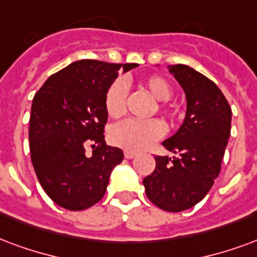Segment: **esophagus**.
Returning a JSON list of instances; mask_svg holds the SVG:
<instances>
[{
	"label": "esophagus",
	"instance_id": "1",
	"mask_svg": "<svg viewBox=\"0 0 257 257\" xmlns=\"http://www.w3.org/2000/svg\"><path fill=\"white\" fill-rule=\"evenodd\" d=\"M123 155H125V158H126V159H132V158L136 157L138 154L134 153V151H125V153H123Z\"/></svg>",
	"mask_w": 257,
	"mask_h": 257
}]
</instances>
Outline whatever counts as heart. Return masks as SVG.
<instances>
[{
	"label": "heart",
	"instance_id": "heart-1",
	"mask_svg": "<svg viewBox=\"0 0 257 257\" xmlns=\"http://www.w3.org/2000/svg\"><path fill=\"white\" fill-rule=\"evenodd\" d=\"M146 91L158 100V111L174 119L181 115L180 104L170 102L173 96V85L166 77L151 75L142 81ZM128 87L123 80H115L109 85L104 95L106 113L111 118H119L126 111ZM165 123L158 118L151 119H125L110 129V142L126 151H143L151 147L165 135Z\"/></svg>",
	"mask_w": 257,
	"mask_h": 257
}]
</instances>
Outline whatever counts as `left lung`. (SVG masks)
Returning <instances> with one entry per match:
<instances>
[{
    "instance_id": "obj_1",
    "label": "left lung",
    "mask_w": 257,
    "mask_h": 257,
    "mask_svg": "<svg viewBox=\"0 0 257 257\" xmlns=\"http://www.w3.org/2000/svg\"><path fill=\"white\" fill-rule=\"evenodd\" d=\"M187 95V115L163 142L174 157H155V170L143 180L146 195L161 210L180 212L203 200L218 178L231 126V109L212 80L182 64L169 65Z\"/></svg>"
}]
</instances>
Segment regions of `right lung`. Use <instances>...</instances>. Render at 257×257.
<instances>
[{"label":"right lung","mask_w":257,"mask_h":257,"mask_svg":"<svg viewBox=\"0 0 257 257\" xmlns=\"http://www.w3.org/2000/svg\"><path fill=\"white\" fill-rule=\"evenodd\" d=\"M138 64L80 60L51 75L32 99L30 151L47 196L70 211L90 208L103 197L110 173L123 154L104 142V95L119 69ZM91 144L93 154L85 153Z\"/></svg>","instance_id":"add662e5"}]
</instances>
